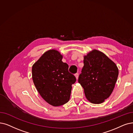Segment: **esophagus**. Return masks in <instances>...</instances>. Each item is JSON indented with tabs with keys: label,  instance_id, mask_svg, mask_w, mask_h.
<instances>
[{
	"label": "esophagus",
	"instance_id": "34e87169",
	"mask_svg": "<svg viewBox=\"0 0 133 133\" xmlns=\"http://www.w3.org/2000/svg\"><path fill=\"white\" fill-rule=\"evenodd\" d=\"M75 76L76 79H78V73L75 74Z\"/></svg>",
	"mask_w": 133,
	"mask_h": 133
}]
</instances>
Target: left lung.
Instances as JSON below:
<instances>
[{"instance_id": "8db88e82", "label": "left lung", "mask_w": 133, "mask_h": 133, "mask_svg": "<svg viewBox=\"0 0 133 133\" xmlns=\"http://www.w3.org/2000/svg\"><path fill=\"white\" fill-rule=\"evenodd\" d=\"M78 82L90 102L101 104L112 93L118 76L116 64L103 52L93 50L84 56Z\"/></svg>"}]
</instances>
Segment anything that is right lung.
Returning <instances> with one entry per match:
<instances>
[{"mask_svg":"<svg viewBox=\"0 0 133 133\" xmlns=\"http://www.w3.org/2000/svg\"><path fill=\"white\" fill-rule=\"evenodd\" d=\"M62 55L55 50L42 55L32 66V78L41 97L54 107L69 100L71 85L76 77L68 71L69 66L62 61Z\"/></svg>","mask_w":133,"mask_h":133,"instance_id":"1","label":"right lung"}]
</instances>
